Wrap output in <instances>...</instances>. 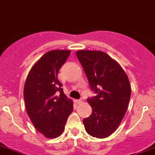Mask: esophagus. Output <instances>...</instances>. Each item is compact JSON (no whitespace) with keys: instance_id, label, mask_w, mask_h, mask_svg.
Listing matches in <instances>:
<instances>
[{"instance_id":"34e87169","label":"esophagus","mask_w":155,"mask_h":155,"mask_svg":"<svg viewBox=\"0 0 155 155\" xmlns=\"http://www.w3.org/2000/svg\"><path fill=\"white\" fill-rule=\"evenodd\" d=\"M83 101H84V99H82V98H81V99H80V100H77V103H78V104H81V103H82Z\"/></svg>"}]
</instances>
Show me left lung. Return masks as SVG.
Returning a JSON list of instances; mask_svg holds the SVG:
<instances>
[{
	"mask_svg": "<svg viewBox=\"0 0 155 155\" xmlns=\"http://www.w3.org/2000/svg\"><path fill=\"white\" fill-rule=\"evenodd\" d=\"M92 91L96 96L87 99L92 114L83 119L84 129L96 138H106L117 129L125 116L131 96L128 76L110 55L101 51L76 52Z\"/></svg>",
	"mask_w": 155,
	"mask_h": 155,
	"instance_id": "obj_1",
	"label": "left lung"
}]
</instances>
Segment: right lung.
<instances>
[{"instance_id": "1", "label": "right lung", "mask_w": 155, "mask_h": 155, "mask_svg": "<svg viewBox=\"0 0 155 155\" xmlns=\"http://www.w3.org/2000/svg\"><path fill=\"white\" fill-rule=\"evenodd\" d=\"M71 51L52 50L45 53L33 66L26 78L23 90L25 105L34 126L47 138L63 133L73 101L63 93L58 80L59 71Z\"/></svg>"}]
</instances>
